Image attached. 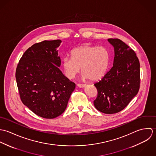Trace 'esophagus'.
I'll use <instances>...</instances> for the list:
<instances>
[{
  "mask_svg": "<svg viewBox=\"0 0 156 156\" xmlns=\"http://www.w3.org/2000/svg\"><path fill=\"white\" fill-rule=\"evenodd\" d=\"M77 87L79 88H84L86 87V85L85 84H77Z\"/></svg>",
  "mask_w": 156,
  "mask_h": 156,
  "instance_id": "obj_1",
  "label": "esophagus"
}]
</instances>
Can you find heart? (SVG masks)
Returning a JSON list of instances; mask_svg holds the SVG:
<instances>
[{
  "mask_svg": "<svg viewBox=\"0 0 156 156\" xmlns=\"http://www.w3.org/2000/svg\"><path fill=\"white\" fill-rule=\"evenodd\" d=\"M71 56L62 61L65 74L69 79H73L82 68V79L97 80L106 73L110 61L109 51L102 46L81 45L74 48Z\"/></svg>",
  "mask_w": 156,
  "mask_h": 156,
  "instance_id": "obj_1",
  "label": "heart"
}]
</instances>
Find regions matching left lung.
<instances>
[{
  "label": "left lung",
  "mask_w": 156,
  "mask_h": 156,
  "mask_svg": "<svg viewBox=\"0 0 156 156\" xmlns=\"http://www.w3.org/2000/svg\"><path fill=\"white\" fill-rule=\"evenodd\" d=\"M114 59L110 70L94 85L98 91L95 108L106 114L123 110L137 95L140 87V64L133 50L119 39L110 38Z\"/></svg>",
  "instance_id": "8db88e82"
}]
</instances>
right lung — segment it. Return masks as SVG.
Here are the masks:
<instances>
[{
  "label": "right lung",
  "mask_w": 156,
  "mask_h": 156,
  "mask_svg": "<svg viewBox=\"0 0 156 156\" xmlns=\"http://www.w3.org/2000/svg\"><path fill=\"white\" fill-rule=\"evenodd\" d=\"M60 40L29 47L17 66L16 78L23 103L36 115L53 119L65 111L76 85L60 70Z\"/></svg>",
  "instance_id": "right-lung-1"
}]
</instances>
